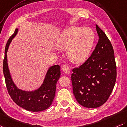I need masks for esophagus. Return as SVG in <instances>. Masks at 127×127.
<instances>
[{
  "label": "esophagus",
  "instance_id": "esophagus-1",
  "mask_svg": "<svg viewBox=\"0 0 127 127\" xmlns=\"http://www.w3.org/2000/svg\"><path fill=\"white\" fill-rule=\"evenodd\" d=\"M62 70L66 74H69L70 72L69 66H68L67 65H66V64L62 66Z\"/></svg>",
  "mask_w": 127,
  "mask_h": 127
}]
</instances>
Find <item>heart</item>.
I'll list each match as a JSON object with an SVG mask.
<instances>
[{
    "label": "heart",
    "instance_id": "heart-1",
    "mask_svg": "<svg viewBox=\"0 0 127 127\" xmlns=\"http://www.w3.org/2000/svg\"><path fill=\"white\" fill-rule=\"evenodd\" d=\"M94 41V33L89 28L71 27L58 38L57 45L60 48H67L70 59L74 63L85 62L90 53Z\"/></svg>",
    "mask_w": 127,
    "mask_h": 127
}]
</instances>
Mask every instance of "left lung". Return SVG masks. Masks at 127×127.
Listing matches in <instances>:
<instances>
[{
    "instance_id": "left-lung-1",
    "label": "left lung",
    "mask_w": 127,
    "mask_h": 127,
    "mask_svg": "<svg viewBox=\"0 0 127 127\" xmlns=\"http://www.w3.org/2000/svg\"><path fill=\"white\" fill-rule=\"evenodd\" d=\"M99 40L87 60L73 69L71 81L76 100L87 108H97L107 102L116 79L114 51L105 33L96 24Z\"/></svg>"
}]
</instances>
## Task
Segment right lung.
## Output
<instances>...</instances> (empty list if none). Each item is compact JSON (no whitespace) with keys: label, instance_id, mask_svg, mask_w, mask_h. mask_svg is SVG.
<instances>
[{"label":"right lung","instance_id":"right-lung-1","mask_svg":"<svg viewBox=\"0 0 127 127\" xmlns=\"http://www.w3.org/2000/svg\"><path fill=\"white\" fill-rule=\"evenodd\" d=\"M18 29H16L9 37L5 48L3 60V73L5 84L12 99L17 105L27 111L40 112L45 110L52 104L56 93V84L60 77V66L54 65L49 69L45 78L40 88L34 91H25L17 88L11 77L7 64V52L12 38L16 36Z\"/></svg>","mask_w":127,"mask_h":127}]
</instances>
